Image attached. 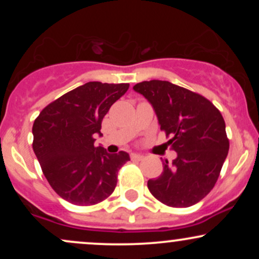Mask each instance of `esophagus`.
Returning <instances> with one entry per match:
<instances>
[{"label":"esophagus","mask_w":259,"mask_h":259,"mask_svg":"<svg viewBox=\"0 0 259 259\" xmlns=\"http://www.w3.org/2000/svg\"><path fill=\"white\" fill-rule=\"evenodd\" d=\"M132 159H134V160H141V159H144V156H142V154H139V153H132Z\"/></svg>","instance_id":"obj_1"}]
</instances>
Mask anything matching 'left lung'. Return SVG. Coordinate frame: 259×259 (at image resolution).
Here are the masks:
<instances>
[{
  "label": "left lung",
  "mask_w": 259,
  "mask_h": 259,
  "mask_svg": "<svg viewBox=\"0 0 259 259\" xmlns=\"http://www.w3.org/2000/svg\"><path fill=\"white\" fill-rule=\"evenodd\" d=\"M152 106L160 129L177 152L163 171L147 181L157 200L170 207H190L209 194L228 156L229 140L221 112L201 95L162 80L134 86Z\"/></svg>",
  "instance_id": "8db88e82"
}]
</instances>
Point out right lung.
Masks as SVG:
<instances>
[{
  "mask_svg": "<svg viewBox=\"0 0 259 259\" xmlns=\"http://www.w3.org/2000/svg\"><path fill=\"white\" fill-rule=\"evenodd\" d=\"M129 84L90 81L45 107L32 125V150L57 195L76 206H91L114 191L117 174L130 160L124 151L95 147L103 117Z\"/></svg>",
  "mask_w": 259,
  "mask_h": 259,
  "instance_id": "1",
  "label": "right lung"
}]
</instances>
